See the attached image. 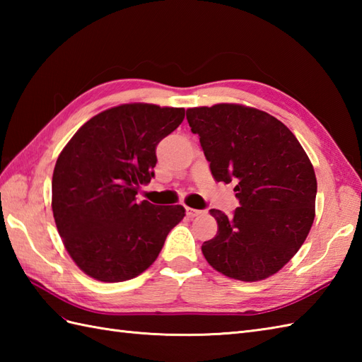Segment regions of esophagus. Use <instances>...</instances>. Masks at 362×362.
Listing matches in <instances>:
<instances>
[{"instance_id":"esophagus-1","label":"esophagus","mask_w":362,"mask_h":362,"mask_svg":"<svg viewBox=\"0 0 362 362\" xmlns=\"http://www.w3.org/2000/svg\"><path fill=\"white\" fill-rule=\"evenodd\" d=\"M201 213H202L201 210L189 209V206H187V216H188V218H196V216H199V214H201Z\"/></svg>"}]
</instances>
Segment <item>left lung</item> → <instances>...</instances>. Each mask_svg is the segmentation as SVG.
<instances>
[{"mask_svg":"<svg viewBox=\"0 0 362 362\" xmlns=\"http://www.w3.org/2000/svg\"><path fill=\"white\" fill-rule=\"evenodd\" d=\"M216 182H235L233 216L211 209L218 233L202 244L230 279L259 281L296 255L316 216L317 180L296 135L263 110L216 104L187 110Z\"/></svg>","mask_w":362,"mask_h":362,"instance_id":"1","label":"left lung"}]
</instances>
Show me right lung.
Listing matches in <instances>:
<instances>
[{
    "instance_id": "add662e5",
    "label": "right lung",
    "mask_w": 362,
    "mask_h": 362,
    "mask_svg": "<svg viewBox=\"0 0 362 362\" xmlns=\"http://www.w3.org/2000/svg\"><path fill=\"white\" fill-rule=\"evenodd\" d=\"M185 109L132 103L88 119L60 152L52 174V214L66 252L83 274L118 283L143 274L185 216L182 205L136 202L149 183L156 148Z\"/></svg>"
}]
</instances>
